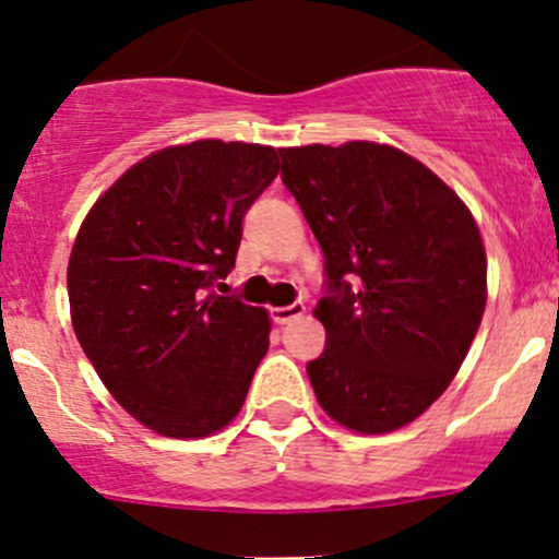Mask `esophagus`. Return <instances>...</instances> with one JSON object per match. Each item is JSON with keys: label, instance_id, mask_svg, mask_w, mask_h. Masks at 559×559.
<instances>
[{"label": "esophagus", "instance_id": "obj_1", "mask_svg": "<svg viewBox=\"0 0 559 559\" xmlns=\"http://www.w3.org/2000/svg\"><path fill=\"white\" fill-rule=\"evenodd\" d=\"M305 313V305L302 302H292V305H284V308H273L270 310V316H273L275 324H289V321L299 319V316Z\"/></svg>", "mask_w": 559, "mask_h": 559}]
</instances>
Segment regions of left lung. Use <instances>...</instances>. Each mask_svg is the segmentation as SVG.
<instances>
[{
  "label": "left lung",
  "mask_w": 559,
  "mask_h": 559,
  "mask_svg": "<svg viewBox=\"0 0 559 559\" xmlns=\"http://www.w3.org/2000/svg\"><path fill=\"white\" fill-rule=\"evenodd\" d=\"M281 181L324 251L316 399L358 433L413 423L455 378L485 313L477 222L437 174L372 141L281 150Z\"/></svg>",
  "instance_id": "left-lung-1"
}]
</instances>
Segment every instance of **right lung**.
I'll return each mask as SVG.
<instances>
[{
  "instance_id": "obj_1",
  "label": "right lung",
  "mask_w": 559,
  "mask_h": 559,
  "mask_svg": "<svg viewBox=\"0 0 559 559\" xmlns=\"http://www.w3.org/2000/svg\"><path fill=\"white\" fill-rule=\"evenodd\" d=\"M278 168L262 144L168 146L82 222L67 273L74 334L111 396L152 431L209 437L243 407L270 321L216 289Z\"/></svg>"
}]
</instances>
